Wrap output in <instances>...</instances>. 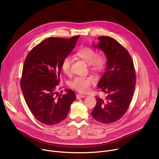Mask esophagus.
Here are the masks:
<instances>
[{
	"instance_id": "obj_1",
	"label": "esophagus",
	"mask_w": 159,
	"mask_h": 159,
	"mask_svg": "<svg viewBox=\"0 0 159 159\" xmlns=\"http://www.w3.org/2000/svg\"><path fill=\"white\" fill-rule=\"evenodd\" d=\"M76 97H77V98L79 99V98H84V97H86V95H81V94H77Z\"/></svg>"
}]
</instances>
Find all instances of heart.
<instances>
[{
	"mask_svg": "<svg viewBox=\"0 0 159 159\" xmlns=\"http://www.w3.org/2000/svg\"><path fill=\"white\" fill-rule=\"evenodd\" d=\"M77 57L89 64L91 71L100 73L106 68L107 58L103 53L97 54L96 50L90 47H82L75 53ZM71 59L69 56L65 57L61 62V70L65 74H69L71 71ZM95 82L93 77H76L70 84L72 88L80 93H86L90 89L91 86Z\"/></svg>",
	"mask_w": 159,
	"mask_h": 159,
	"instance_id": "obj_1",
	"label": "heart"
}]
</instances>
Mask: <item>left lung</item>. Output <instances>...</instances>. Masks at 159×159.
I'll use <instances>...</instances> for the list:
<instances>
[{"mask_svg":"<svg viewBox=\"0 0 159 159\" xmlns=\"http://www.w3.org/2000/svg\"><path fill=\"white\" fill-rule=\"evenodd\" d=\"M93 46L102 50L107 58L105 72L98 88L107 95L105 99L96 97L97 104L91 115L98 122L110 124L119 120L126 112L136 84L134 65L128 52L114 39L98 37Z\"/></svg>","mask_w":159,"mask_h":159,"instance_id":"left-lung-1","label":"left lung"}]
</instances>
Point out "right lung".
Wrapping results in <instances>:
<instances>
[{
	"instance_id": "1",
	"label": "right lung",
	"mask_w": 159,
	"mask_h": 159,
	"mask_svg": "<svg viewBox=\"0 0 159 159\" xmlns=\"http://www.w3.org/2000/svg\"><path fill=\"white\" fill-rule=\"evenodd\" d=\"M79 36L70 39L51 37L33 48L22 70L20 87L25 101L33 116L41 123L55 125L68 116L76 95L71 89L58 97L61 62L76 45Z\"/></svg>"
}]
</instances>
